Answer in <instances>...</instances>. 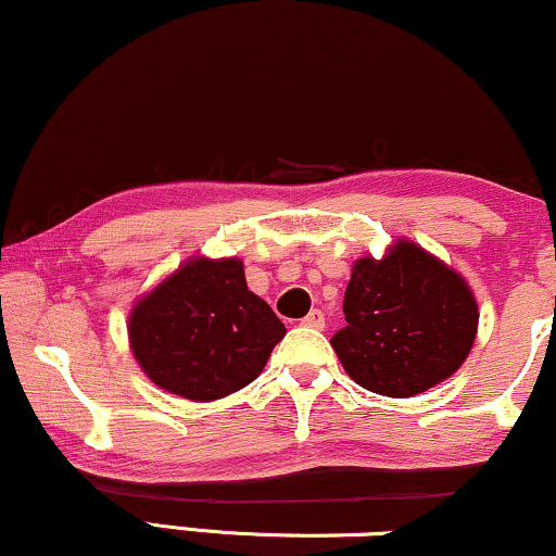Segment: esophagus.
<instances>
[{"mask_svg":"<svg viewBox=\"0 0 556 556\" xmlns=\"http://www.w3.org/2000/svg\"><path fill=\"white\" fill-rule=\"evenodd\" d=\"M301 324H304V327H312V329H324V314L319 312V308H312V312L301 319Z\"/></svg>","mask_w":556,"mask_h":556,"instance_id":"1","label":"esophagus"}]
</instances>
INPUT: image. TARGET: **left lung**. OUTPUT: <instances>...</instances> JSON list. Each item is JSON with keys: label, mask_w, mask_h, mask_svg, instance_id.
<instances>
[{"label": "left lung", "mask_w": 556, "mask_h": 556, "mask_svg": "<svg viewBox=\"0 0 556 556\" xmlns=\"http://www.w3.org/2000/svg\"><path fill=\"white\" fill-rule=\"evenodd\" d=\"M331 348L367 391L408 399L457 370L478 331V304L459 273L401 240L383 261L363 257L344 291Z\"/></svg>", "instance_id": "1"}]
</instances>
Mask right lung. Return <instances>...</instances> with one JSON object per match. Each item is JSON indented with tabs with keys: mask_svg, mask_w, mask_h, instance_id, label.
Masks as SVG:
<instances>
[{
	"mask_svg": "<svg viewBox=\"0 0 556 556\" xmlns=\"http://www.w3.org/2000/svg\"><path fill=\"white\" fill-rule=\"evenodd\" d=\"M283 334V321L248 291L237 257L189 261L129 316L137 363L155 386L189 401L225 399L252 383Z\"/></svg>",
	"mask_w": 556,
	"mask_h": 556,
	"instance_id": "1",
	"label": "right lung"
}]
</instances>
